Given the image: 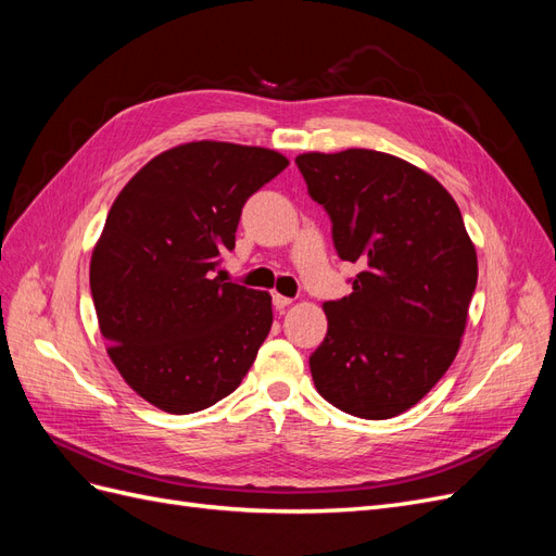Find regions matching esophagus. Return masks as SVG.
Returning <instances> with one entry per match:
<instances>
[{
  "mask_svg": "<svg viewBox=\"0 0 556 556\" xmlns=\"http://www.w3.org/2000/svg\"><path fill=\"white\" fill-rule=\"evenodd\" d=\"M271 299H274V306H276V311H282V308H288V306L292 304V299H290V296H282V294H278V292H276Z\"/></svg>",
  "mask_w": 556,
  "mask_h": 556,
  "instance_id": "obj_1",
  "label": "esophagus"
}]
</instances>
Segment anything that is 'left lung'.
<instances>
[{"mask_svg": "<svg viewBox=\"0 0 556 556\" xmlns=\"http://www.w3.org/2000/svg\"><path fill=\"white\" fill-rule=\"evenodd\" d=\"M331 220L352 294L325 301L329 329L308 364L319 396L364 419L394 417L443 378L466 327L478 257L459 206L417 166L378 150L296 157Z\"/></svg>", "mask_w": 556, "mask_h": 556, "instance_id": "obj_1", "label": "left lung"}]
</instances>
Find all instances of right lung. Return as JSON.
Returning <instances> with one entry per match:
<instances>
[{
    "mask_svg": "<svg viewBox=\"0 0 556 556\" xmlns=\"http://www.w3.org/2000/svg\"><path fill=\"white\" fill-rule=\"evenodd\" d=\"M290 162L194 141L150 160L117 194L90 262L109 357L134 392L188 415L231 394L274 323L271 296L215 276L245 201Z\"/></svg>",
    "mask_w": 556,
    "mask_h": 556,
    "instance_id": "1",
    "label": "right lung"
}]
</instances>
